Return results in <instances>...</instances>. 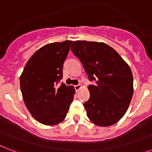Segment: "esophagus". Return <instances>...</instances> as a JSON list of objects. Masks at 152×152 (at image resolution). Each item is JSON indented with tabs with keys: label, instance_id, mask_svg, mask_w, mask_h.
Returning <instances> with one entry per match:
<instances>
[{
	"label": "esophagus",
	"instance_id": "34e87169",
	"mask_svg": "<svg viewBox=\"0 0 152 152\" xmlns=\"http://www.w3.org/2000/svg\"><path fill=\"white\" fill-rule=\"evenodd\" d=\"M74 87H75V90L77 91V90H79L80 89V88L82 87V86L80 85V84H78V85H76V86H74Z\"/></svg>",
	"mask_w": 152,
	"mask_h": 152
}]
</instances>
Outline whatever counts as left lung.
<instances>
[{
  "instance_id": "left-lung-1",
  "label": "left lung",
  "mask_w": 152,
  "mask_h": 152,
  "mask_svg": "<svg viewBox=\"0 0 152 152\" xmlns=\"http://www.w3.org/2000/svg\"><path fill=\"white\" fill-rule=\"evenodd\" d=\"M71 50L81 61L90 81V96L83 104L90 121L100 127L121 119L133 96L130 66L113 48L104 42L75 41Z\"/></svg>"
}]
</instances>
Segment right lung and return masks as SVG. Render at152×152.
<instances>
[{
    "label": "right lung",
    "mask_w": 152,
    "mask_h": 152,
    "mask_svg": "<svg viewBox=\"0 0 152 152\" xmlns=\"http://www.w3.org/2000/svg\"><path fill=\"white\" fill-rule=\"evenodd\" d=\"M72 41L45 45L33 54L20 77L27 109L45 125H56L65 119L73 100L75 89L59 82L62 66Z\"/></svg>",
    "instance_id": "add662e5"
}]
</instances>
